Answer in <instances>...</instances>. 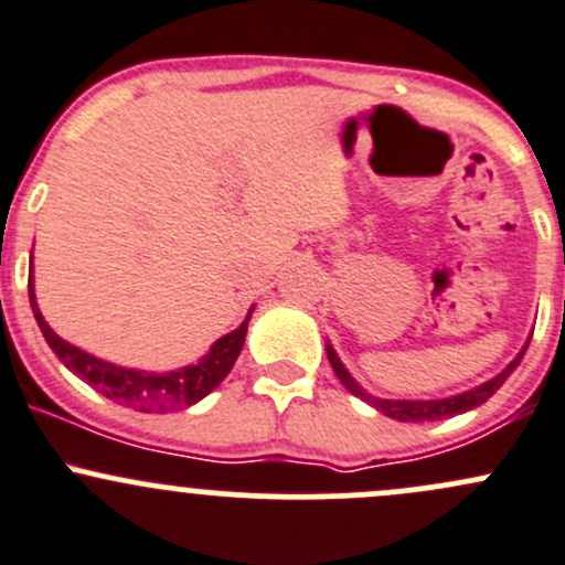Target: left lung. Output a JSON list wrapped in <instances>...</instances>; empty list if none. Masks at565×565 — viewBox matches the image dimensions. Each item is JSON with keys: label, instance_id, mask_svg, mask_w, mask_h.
Masks as SVG:
<instances>
[{"label": "left lung", "instance_id": "obj_1", "mask_svg": "<svg viewBox=\"0 0 565 565\" xmlns=\"http://www.w3.org/2000/svg\"><path fill=\"white\" fill-rule=\"evenodd\" d=\"M527 344H530V339L525 341V347L516 352L514 361H511L509 366L498 374V377L487 380V383L476 385V388L457 393V396H446V398H380V396H372V393L363 391L361 385L355 383V377L347 372V366L341 363V358L335 355L333 344H324V352H328V361H330V366H333L335 377L341 380V385H344L352 396H361L363 402H369L372 407H377L380 413L388 415V418H393V420H402V424H426V420L454 418V415L467 413V409H476L478 404L487 402V398L492 396V393L511 377V372L520 366V361L525 358V352H527Z\"/></svg>", "mask_w": 565, "mask_h": 565}]
</instances>
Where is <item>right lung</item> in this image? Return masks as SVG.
<instances>
[{
	"mask_svg": "<svg viewBox=\"0 0 565 565\" xmlns=\"http://www.w3.org/2000/svg\"><path fill=\"white\" fill-rule=\"evenodd\" d=\"M30 306L32 315L38 319V328L43 333V339L49 341V347L54 350V355L71 369L73 374L84 380V383L93 385L95 391L104 393L106 398H114L117 404H128V407L141 409V413H150V409H177V407H191V404L202 402L210 391L218 388L224 383L226 374L235 366L237 355L243 350V341L248 333V319L250 311L243 319L241 328H235L232 333L221 335L213 347L207 350V355L199 358V363L193 366L174 369V372H139V369H125L117 363L100 361V358L89 355V352L78 350L71 341L60 339L54 330L49 328L43 315L38 309L35 300V281L30 276Z\"/></svg>",
	"mask_w": 565,
	"mask_h": 565,
	"instance_id": "obj_1",
	"label": "right lung"
}]
</instances>
